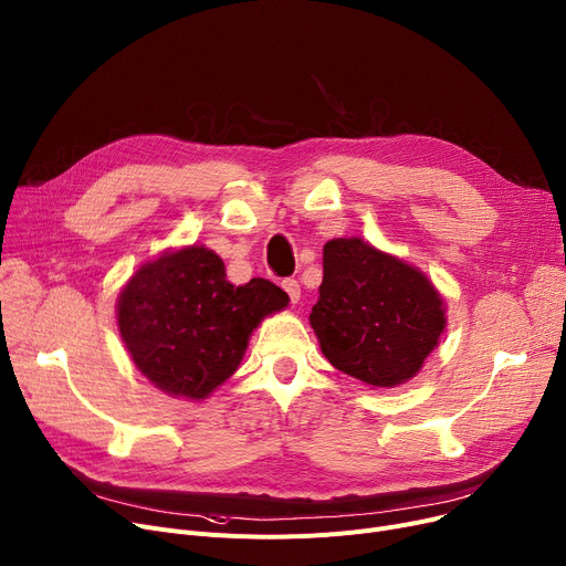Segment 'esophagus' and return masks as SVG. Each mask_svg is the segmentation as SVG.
I'll return each instance as SVG.
<instances>
[{
    "label": "esophagus",
    "mask_w": 566,
    "mask_h": 566,
    "mask_svg": "<svg viewBox=\"0 0 566 566\" xmlns=\"http://www.w3.org/2000/svg\"><path fill=\"white\" fill-rule=\"evenodd\" d=\"M282 289L289 293L291 303L295 305L297 300H300V282H297V280H284V282H282Z\"/></svg>",
    "instance_id": "obj_1"
}]
</instances>
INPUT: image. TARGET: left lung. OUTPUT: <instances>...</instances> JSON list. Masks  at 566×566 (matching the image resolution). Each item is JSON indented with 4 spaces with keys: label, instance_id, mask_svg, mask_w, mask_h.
Wrapping results in <instances>:
<instances>
[{
    "label": "left lung",
    "instance_id": "8db88e82",
    "mask_svg": "<svg viewBox=\"0 0 566 566\" xmlns=\"http://www.w3.org/2000/svg\"><path fill=\"white\" fill-rule=\"evenodd\" d=\"M318 293L310 323L323 355L370 387L413 378L446 327L434 284L361 239L325 243Z\"/></svg>",
    "mask_w": 566,
    "mask_h": 566
}]
</instances>
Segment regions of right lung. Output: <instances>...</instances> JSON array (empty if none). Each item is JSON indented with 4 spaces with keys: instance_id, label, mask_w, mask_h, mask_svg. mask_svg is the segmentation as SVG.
Masks as SVG:
<instances>
[{
    "instance_id": "1",
    "label": "right lung",
    "mask_w": 566,
    "mask_h": 566,
    "mask_svg": "<svg viewBox=\"0 0 566 566\" xmlns=\"http://www.w3.org/2000/svg\"><path fill=\"white\" fill-rule=\"evenodd\" d=\"M289 305L263 277L234 286L205 248L143 263L118 295V329L136 368L175 398L202 400L239 368L252 329Z\"/></svg>"
}]
</instances>
